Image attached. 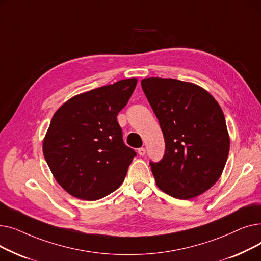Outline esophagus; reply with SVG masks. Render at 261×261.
I'll return each instance as SVG.
<instances>
[{
  "instance_id": "obj_1",
  "label": "esophagus",
  "mask_w": 261,
  "mask_h": 261,
  "mask_svg": "<svg viewBox=\"0 0 261 261\" xmlns=\"http://www.w3.org/2000/svg\"><path fill=\"white\" fill-rule=\"evenodd\" d=\"M138 153L141 155V156H144L145 154H146V149L145 148H140L139 150H138Z\"/></svg>"
}]
</instances>
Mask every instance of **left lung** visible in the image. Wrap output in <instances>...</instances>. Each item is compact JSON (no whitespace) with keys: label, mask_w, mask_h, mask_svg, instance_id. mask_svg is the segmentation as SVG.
<instances>
[{"label":"left lung","mask_w":261,"mask_h":261,"mask_svg":"<svg viewBox=\"0 0 261 261\" xmlns=\"http://www.w3.org/2000/svg\"><path fill=\"white\" fill-rule=\"evenodd\" d=\"M141 85L165 140L163 159L150 161L158 187L182 200L203 194L220 177L229 151L220 106L190 82L152 77Z\"/></svg>","instance_id":"1"}]
</instances>
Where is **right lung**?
<instances>
[{"instance_id":"1","label":"right lung","mask_w":261,"mask_h":261,"mask_svg":"<svg viewBox=\"0 0 261 261\" xmlns=\"http://www.w3.org/2000/svg\"><path fill=\"white\" fill-rule=\"evenodd\" d=\"M136 82L130 78L82 93L54 114L43 154L55 179L70 195L95 201L125 180L136 152L123 143L117 114Z\"/></svg>"}]
</instances>
